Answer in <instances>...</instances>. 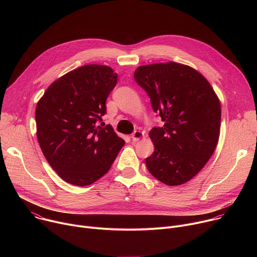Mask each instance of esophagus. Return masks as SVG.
<instances>
[{
  "label": "esophagus",
  "instance_id": "34e87169",
  "mask_svg": "<svg viewBox=\"0 0 257 257\" xmlns=\"http://www.w3.org/2000/svg\"><path fill=\"white\" fill-rule=\"evenodd\" d=\"M143 137V133L141 132V131H139V130H137V131H135L132 135H131V138H132V140L133 141H138L140 138H142Z\"/></svg>",
  "mask_w": 257,
  "mask_h": 257
}]
</instances>
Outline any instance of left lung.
Here are the masks:
<instances>
[{
	"instance_id": "obj_1",
	"label": "left lung",
	"mask_w": 257,
	"mask_h": 257,
	"mask_svg": "<svg viewBox=\"0 0 257 257\" xmlns=\"http://www.w3.org/2000/svg\"><path fill=\"white\" fill-rule=\"evenodd\" d=\"M134 78L164 122L150 131L155 152L146 158V167L166 185L184 184L215 150L221 129L219 99L206 78L184 64L139 66Z\"/></svg>"
}]
</instances>
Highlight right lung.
I'll return each instance as SVG.
<instances>
[{"instance_id": "obj_1", "label": "right lung", "mask_w": 257, "mask_h": 257, "mask_svg": "<svg viewBox=\"0 0 257 257\" xmlns=\"http://www.w3.org/2000/svg\"><path fill=\"white\" fill-rule=\"evenodd\" d=\"M118 75L105 65H85L54 81L35 108L36 136L54 171L66 182L87 186L112 167L125 141L97 121Z\"/></svg>"}]
</instances>
